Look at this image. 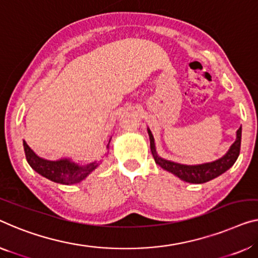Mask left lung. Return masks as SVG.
<instances>
[{
    "mask_svg": "<svg viewBox=\"0 0 258 258\" xmlns=\"http://www.w3.org/2000/svg\"><path fill=\"white\" fill-rule=\"evenodd\" d=\"M147 132L149 136V141H151V151L156 164H159V166L164 169V170L171 172V174H174L175 176H177L178 178L187 183H206L209 182V180L222 175L235 163V161L237 160L240 154L242 127L237 130L235 141H234V144L230 146L228 152L226 153L224 156H221L220 159L215 161H212V162H206L201 164H182L162 159V157L159 156V154L156 152L155 139H154L152 131L147 127Z\"/></svg>",
    "mask_w": 258,
    "mask_h": 258,
    "instance_id": "left-lung-1",
    "label": "left lung"
}]
</instances>
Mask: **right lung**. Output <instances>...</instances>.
<instances>
[{
    "label": "right lung",
    "instance_id": "1",
    "mask_svg": "<svg viewBox=\"0 0 258 258\" xmlns=\"http://www.w3.org/2000/svg\"><path fill=\"white\" fill-rule=\"evenodd\" d=\"M109 144H107L106 147L107 149H109ZM23 146H24L26 161H28L30 167L34 171L43 176V177L52 180V182L64 184V185H71V184L82 182L83 179H86L101 164V162H98V161H94V162L87 164H80L74 162L69 157H63V159L55 161L46 160L38 156L29 147L25 140H23Z\"/></svg>",
    "mask_w": 258,
    "mask_h": 258
}]
</instances>
